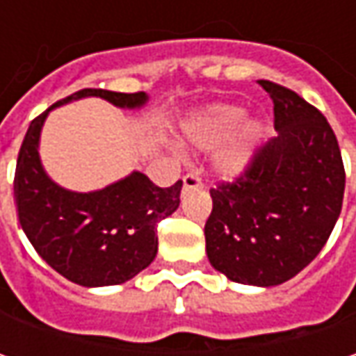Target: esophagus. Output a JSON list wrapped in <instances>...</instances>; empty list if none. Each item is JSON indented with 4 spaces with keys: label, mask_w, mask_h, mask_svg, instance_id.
<instances>
[{
    "label": "esophagus",
    "mask_w": 356,
    "mask_h": 356,
    "mask_svg": "<svg viewBox=\"0 0 356 356\" xmlns=\"http://www.w3.org/2000/svg\"><path fill=\"white\" fill-rule=\"evenodd\" d=\"M182 182H184V190H190V188H202V186H204L198 172H188L184 178H182Z\"/></svg>",
    "instance_id": "obj_1"
}]
</instances>
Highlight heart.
<instances>
[{"label": "heart", "instance_id": "1", "mask_svg": "<svg viewBox=\"0 0 356 356\" xmlns=\"http://www.w3.org/2000/svg\"><path fill=\"white\" fill-rule=\"evenodd\" d=\"M243 117H245V113L239 106H216L202 120L188 129V136L200 148H212L222 140H226L227 136L241 124ZM257 130L259 127L255 122H250L239 130V134L232 140L229 148L218 158L220 170L226 174H236L250 162Z\"/></svg>", "mask_w": 356, "mask_h": 356}]
</instances>
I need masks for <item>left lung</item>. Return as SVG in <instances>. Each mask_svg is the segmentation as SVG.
<instances>
[{
    "instance_id": "obj_1",
    "label": "left lung",
    "mask_w": 356,
    "mask_h": 356,
    "mask_svg": "<svg viewBox=\"0 0 356 356\" xmlns=\"http://www.w3.org/2000/svg\"><path fill=\"white\" fill-rule=\"evenodd\" d=\"M273 101L277 136L234 182L212 188L208 259L227 280L280 285L307 267L343 208L345 166L331 124L295 90L259 81Z\"/></svg>"
}]
</instances>
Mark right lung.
<instances>
[{
  "label": "right lung",
  "instance_id": "1",
  "mask_svg": "<svg viewBox=\"0 0 356 356\" xmlns=\"http://www.w3.org/2000/svg\"><path fill=\"white\" fill-rule=\"evenodd\" d=\"M101 97L122 108L146 103L144 92L83 89L31 120L15 166L13 194L19 224L35 252L63 277L83 287L118 285L152 264L156 226L180 206L182 182L160 188L143 172L103 190L79 194L57 186L39 160V134L51 108Z\"/></svg>",
  "mask_w": 356,
  "mask_h": 356
}]
</instances>
